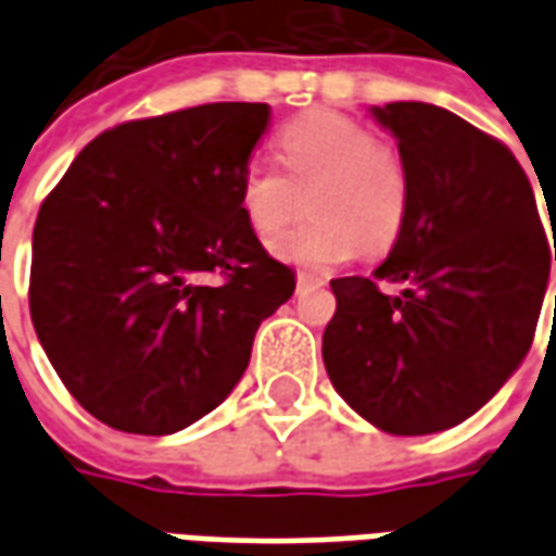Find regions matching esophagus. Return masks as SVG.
I'll return each mask as SVG.
<instances>
[{"mask_svg": "<svg viewBox=\"0 0 556 556\" xmlns=\"http://www.w3.org/2000/svg\"><path fill=\"white\" fill-rule=\"evenodd\" d=\"M321 286H327V277H318V274H306V270H301V274H298V291L321 289Z\"/></svg>", "mask_w": 556, "mask_h": 556, "instance_id": "1", "label": "esophagus"}]
</instances>
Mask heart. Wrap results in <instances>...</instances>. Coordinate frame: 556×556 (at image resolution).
I'll list each match as a JSON object with an SVG mask.
<instances>
[{"label": "heart", "instance_id": "1", "mask_svg": "<svg viewBox=\"0 0 556 556\" xmlns=\"http://www.w3.org/2000/svg\"><path fill=\"white\" fill-rule=\"evenodd\" d=\"M279 169L253 160L241 175V207L247 223L270 238L301 214L303 223L274 243L289 265L333 270L363 250L384 253L396 243L408 214L410 181L396 148L375 142L369 127L339 113H309L279 134Z\"/></svg>", "mask_w": 556, "mask_h": 556}]
</instances>
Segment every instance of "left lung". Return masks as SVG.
<instances>
[{"label":"left lung","instance_id":"1","mask_svg":"<svg viewBox=\"0 0 556 556\" xmlns=\"http://www.w3.org/2000/svg\"><path fill=\"white\" fill-rule=\"evenodd\" d=\"M372 115L405 160L408 214L372 277L330 282L337 313L321 354L363 419L387 434H431L477 414L521 366L551 243L503 142L431 103H387ZM378 281H399L403 294L384 295Z\"/></svg>","mask_w":556,"mask_h":556}]
</instances>
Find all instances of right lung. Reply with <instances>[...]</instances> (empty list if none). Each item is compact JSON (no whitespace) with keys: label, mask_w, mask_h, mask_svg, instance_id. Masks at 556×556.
Masks as SVG:
<instances>
[{"label":"right lung","mask_w":556,"mask_h":556,"mask_svg":"<svg viewBox=\"0 0 556 556\" xmlns=\"http://www.w3.org/2000/svg\"><path fill=\"white\" fill-rule=\"evenodd\" d=\"M267 103H205L91 139L43 199L29 309L91 417L172 434L229 396L258 325L294 294L241 207ZM219 273V287H202Z\"/></svg>","instance_id":"1"}]
</instances>
